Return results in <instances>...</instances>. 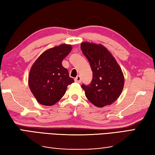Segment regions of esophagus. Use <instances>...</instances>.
<instances>
[{
	"instance_id": "obj_1",
	"label": "esophagus",
	"mask_w": 155,
	"mask_h": 155,
	"mask_svg": "<svg viewBox=\"0 0 155 155\" xmlns=\"http://www.w3.org/2000/svg\"><path fill=\"white\" fill-rule=\"evenodd\" d=\"M75 82H78V83H80L81 82H82V78H81L80 75L77 76V77L75 78Z\"/></svg>"
}]
</instances>
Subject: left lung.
Returning <instances> with one entry per match:
<instances>
[{
  "label": "left lung",
  "mask_w": 155,
  "mask_h": 155,
  "mask_svg": "<svg viewBox=\"0 0 155 155\" xmlns=\"http://www.w3.org/2000/svg\"><path fill=\"white\" fill-rule=\"evenodd\" d=\"M81 49L93 71L90 84L81 86L86 97L97 107L111 104L122 92L124 78L121 68L103 45L84 42L81 44Z\"/></svg>",
  "instance_id": "obj_1"
}]
</instances>
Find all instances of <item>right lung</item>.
Listing matches in <instances>:
<instances>
[{
    "label": "right lung",
    "instance_id": "obj_1",
    "mask_svg": "<svg viewBox=\"0 0 155 155\" xmlns=\"http://www.w3.org/2000/svg\"><path fill=\"white\" fill-rule=\"evenodd\" d=\"M71 45H60L43 52L32 65L29 75V87L38 102L52 106L65 94L67 86L74 82L63 59L71 51Z\"/></svg>",
    "mask_w": 155,
    "mask_h": 155
}]
</instances>
